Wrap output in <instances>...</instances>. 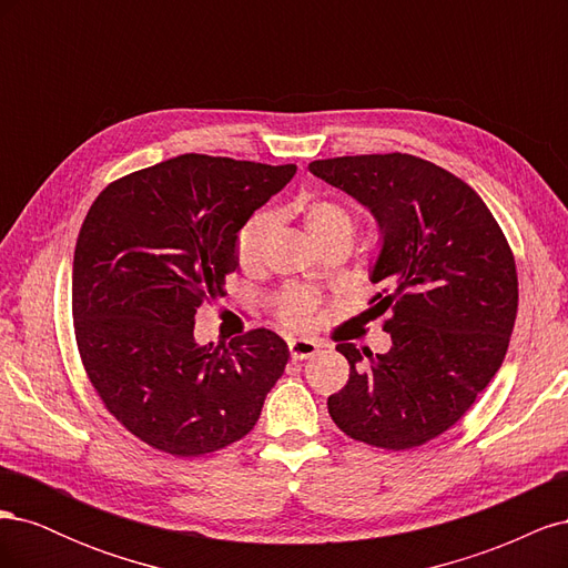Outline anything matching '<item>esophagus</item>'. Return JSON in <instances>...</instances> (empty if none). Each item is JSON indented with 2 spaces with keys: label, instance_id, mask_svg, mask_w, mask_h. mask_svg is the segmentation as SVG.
Here are the masks:
<instances>
[{
  "label": "esophagus",
  "instance_id": "34e87169",
  "mask_svg": "<svg viewBox=\"0 0 568 568\" xmlns=\"http://www.w3.org/2000/svg\"><path fill=\"white\" fill-rule=\"evenodd\" d=\"M320 351V343L313 338H291L288 341V353L294 359H307Z\"/></svg>",
  "mask_w": 568,
  "mask_h": 568
}]
</instances>
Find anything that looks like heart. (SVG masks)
<instances>
[{"label":"heart","mask_w":568,"mask_h":568,"mask_svg":"<svg viewBox=\"0 0 568 568\" xmlns=\"http://www.w3.org/2000/svg\"><path fill=\"white\" fill-rule=\"evenodd\" d=\"M303 222L322 246L338 239H353L357 230L355 213L336 199H311L303 205ZM274 232L277 215L272 211L253 213L236 236V261L244 270L263 267ZM315 313V301L301 288H286L280 296V320L288 326H305Z\"/></svg>","instance_id":"obj_1"}]
</instances>
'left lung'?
<instances>
[{
    "mask_svg": "<svg viewBox=\"0 0 568 568\" xmlns=\"http://www.w3.org/2000/svg\"><path fill=\"white\" fill-rule=\"evenodd\" d=\"M311 173L353 196L379 225L369 303L388 353L338 343L351 379L326 407L343 434L409 450L440 436L500 369L517 320L519 282L488 205L448 170L409 153L313 161Z\"/></svg>",
    "mask_w": 568,
    "mask_h": 568,
    "instance_id": "1",
    "label": "left lung"
}]
</instances>
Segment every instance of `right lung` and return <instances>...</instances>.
<instances>
[{"label":"right lung","instance_id":"right-lung-1","mask_svg":"<svg viewBox=\"0 0 568 568\" xmlns=\"http://www.w3.org/2000/svg\"><path fill=\"white\" fill-rule=\"evenodd\" d=\"M294 175V163L184 153L111 182L84 217L73 257L78 351L101 403L151 448H227L284 374L282 336L253 329L230 346H199L194 315L239 267V230Z\"/></svg>","mask_w":568,"mask_h":568}]
</instances>
